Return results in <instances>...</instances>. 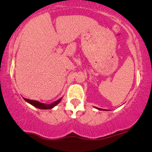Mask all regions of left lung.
Instances as JSON below:
<instances>
[{"instance_id": "left-lung-1", "label": "left lung", "mask_w": 152, "mask_h": 152, "mask_svg": "<svg viewBox=\"0 0 152 152\" xmlns=\"http://www.w3.org/2000/svg\"><path fill=\"white\" fill-rule=\"evenodd\" d=\"M96 107V109H98V110H104V109H100V108H98V107Z\"/></svg>"}]
</instances>
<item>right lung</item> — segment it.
<instances>
[{
    "instance_id": "right-lung-1",
    "label": "right lung",
    "mask_w": 152,
    "mask_h": 152,
    "mask_svg": "<svg viewBox=\"0 0 152 152\" xmlns=\"http://www.w3.org/2000/svg\"><path fill=\"white\" fill-rule=\"evenodd\" d=\"M62 99V98H59V99L54 101V103H50V104H45V103H40V102L37 101V100H29L27 99V98H24V100L25 101L27 102L28 103L31 104L32 105H33L34 107H37L39 109H42V110H49V109H52L54 107H55L56 105H58V103L61 102V100Z\"/></svg>"
}]
</instances>
